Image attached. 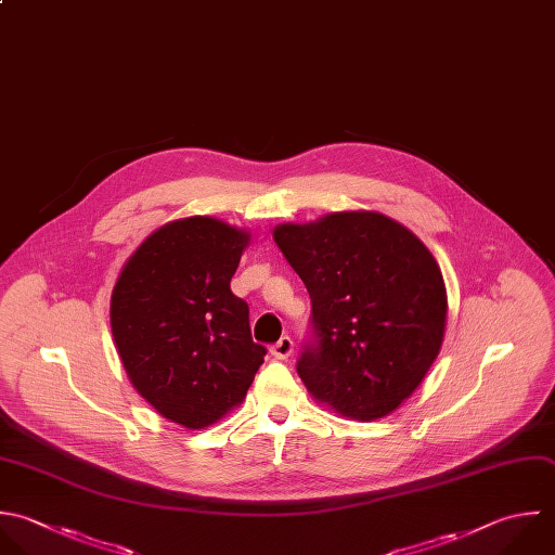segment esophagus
Listing matches in <instances>:
<instances>
[{
  "instance_id": "obj_1",
  "label": "esophagus",
  "mask_w": 555,
  "mask_h": 555,
  "mask_svg": "<svg viewBox=\"0 0 555 555\" xmlns=\"http://www.w3.org/2000/svg\"><path fill=\"white\" fill-rule=\"evenodd\" d=\"M293 349H295L293 338H291V336H282V338L271 347V356H273L275 360H286V358L293 353Z\"/></svg>"
}]
</instances>
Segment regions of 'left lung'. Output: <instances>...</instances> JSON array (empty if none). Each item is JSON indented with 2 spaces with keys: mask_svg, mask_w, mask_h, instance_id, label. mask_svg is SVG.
Returning a JSON list of instances; mask_svg holds the SVG:
<instances>
[{
  "mask_svg": "<svg viewBox=\"0 0 555 555\" xmlns=\"http://www.w3.org/2000/svg\"><path fill=\"white\" fill-rule=\"evenodd\" d=\"M273 241L312 301V340L297 373L336 412L373 421L408 399L434 364L447 291L429 249L379 212L282 223Z\"/></svg>",
  "mask_w": 555,
  "mask_h": 555,
  "instance_id": "1",
  "label": "left lung"
}]
</instances>
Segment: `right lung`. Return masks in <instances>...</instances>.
Returning a JSON list of instances; mask_svg holds the SVG:
<instances>
[{
	"instance_id": "1",
	"label": "right lung",
	"mask_w": 555,
	"mask_h": 555,
	"mask_svg": "<svg viewBox=\"0 0 555 555\" xmlns=\"http://www.w3.org/2000/svg\"><path fill=\"white\" fill-rule=\"evenodd\" d=\"M249 232L212 217L171 221L124 264L111 297L124 369L165 418L204 429L238 405L267 349L230 291Z\"/></svg>"
}]
</instances>
